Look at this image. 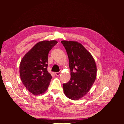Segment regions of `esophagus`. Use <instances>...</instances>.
<instances>
[{"label":"esophagus","instance_id":"obj_1","mask_svg":"<svg viewBox=\"0 0 124 124\" xmlns=\"http://www.w3.org/2000/svg\"><path fill=\"white\" fill-rule=\"evenodd\" d=\"M55 74L56 76H59V75L61 74V73L60 72H56Z\"/></svg>","mask_w":124,"mask_h":124}]
</instances>
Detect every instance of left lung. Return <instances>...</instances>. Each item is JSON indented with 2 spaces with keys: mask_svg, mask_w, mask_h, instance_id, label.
<instances>
[{
  "mask_svg": "<svg viewBox=\"0 0 124 124\" xmlns=\"http://www.w3.org/2000/svg\"><path fill=\"white\" fill-rule=\"evenodd\" d=\"M66 50L70 70V79L63 84L64 95L70 100H78L91 89L97 75V67L91 54L77 41L62 40Z\"/></svg>",
  "mask_w": 124,
  "mask_h": 124,
  "instance_id": "left-lung-1",
  "label": "left lung"
}]
</instances>
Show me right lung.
<instances>
[{
	"mask_svg": "<svg viewBox=\"0 0 124 124\" xmlns=\"http://www.w3.org/2000/svg\"><path fill=\"white\" fill-rule=\"evenodd\" d=\"M57 43L56 40L39 41L21 61V79L27 90L33 95H40L47 90L52 78L47 70L48 54Z\"/></svg>",
	"mask_w": 124,
	"mask_h": 124,
	"instance_id": "add662e5",
	"label": "right lung"
}]
</instances>
